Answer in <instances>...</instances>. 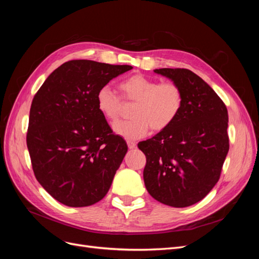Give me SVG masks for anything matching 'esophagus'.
Wrapping results in <instances>:
<instances>
[{
	"instance_id": "esophagus-1",
	"label": "esophagus",
	"mask_w": 259,
	"mask_h": 259,
	"mask_svg": "<svg viewBox=\"0 0 259 259\" xmlns=\"http://www.w3.org/2000/svg\"><path fill=\"white\" fill-rule=\"evenodd\" d=\"M127 146L130 149H134L136 147V143L135 142H132V140H127Z\"/></svg>"
}]
</instances>
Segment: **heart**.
Instances as JSON below:
<instances>
[{"label": "heart", "mask_w": 259, "mask_h": 259, "mask_svg": "<svg viewBox=\"0 0 259 259\" xmlns=\"http://www.w3.org/2000/svg\"><path fill=\"white\" fill-rule=\"evenodd\" d=\"M125 101L135 103L132 116L134 119L113 124V132L125 139L146 136L150 128L161 132L175 122L184 105V93L174 82H162L143 74L126 77L119 84ZM98 111L109 122L119 119L122 100L109 88L103 86L96 94Z\"/></svg>", "instance_id": "b5f03b06"}]
</instances>
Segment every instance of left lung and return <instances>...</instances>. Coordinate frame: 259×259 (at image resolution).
Listing matches in <instances>:
<instances>
[{"label": "left lung", "instance_id": "obj_1", "mask_svg": "<svg viewBox=\"0 0 259 259\" xmlns=\"http://www.w3.org/2000/svg\"><path fill=\"white\" fill-rule=\"evenodd\" d=\"M184 93L175 122L138 148L147 159L144 182L163 204L186 207L205 198L221 177L229 151L228 111L224 101L188 69H155Z\"/></svg>", "mask_w": 259, "mask_h": 259}]
</instances>
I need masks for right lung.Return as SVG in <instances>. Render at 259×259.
<instances>
[{"mask_svg": "<svg viewBox=\"0 0 259 259\" xmlns=\"http://www.w3.org/2000/svg\"><path fill=\"white\" fill-rule=\"evenodd\" d=\"M133 69L70 60L49 75L30 109L27 146L35 178L67 206L95 204L110 189L127 152L96 106V94Z\"/></svg>", "mask_w": 259, "mask_h": 259, "instance_id": "obj_1", "label": "right lung"}]
</instances>
